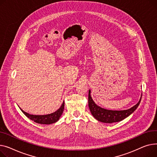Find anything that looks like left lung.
<instances>
[{
    "mask_svg": "<svg viewBox=\"0 0 157 157\" xmlns=\"http://www.w3.org/2000/svg\"><path fill=\"white\" fill-rule=\"evenodd\" d=\"M141 100V97L140 98V100L139 101V102L135 106L128 109L122 110V111H113V110H108L102 108L96 105L93 99L91 98L90 90H89L88 104L91 114L98 121L103 123L112 124L113 122H117L122 121V120H124L128 116H129L135 111L138 106H139Z\"/></svg>",
    "mask_w": 157,
    "mask_h": 157,
    "instance_id": "obj_1",
    "label": "left lung"
}]
</instances>
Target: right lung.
<instances>
[{
  "instance_id": "obj_1",
  "label": "right lung",
  "mask_w": 157,
  "mask_h": 157,
  "mask_svg": "<svg viewBox=\"0 0 157 157\" xmlns=\"http://www.w3.org/2000/svg\"><path fill=\"white\" fill-rule=\"evenodd\" d=\"M64 102L63 103L61 107L57 110L56 112H55L52 113L45 115H30L28 113H26L24 112L23 109L21 110L22 112L28 117L32 121H34L36 123L40 124H51L53 123L56 122L59 119L61 115H62L63 110H64Z\"/></svg>"
}]
</instances>
